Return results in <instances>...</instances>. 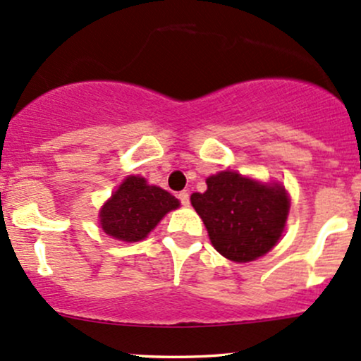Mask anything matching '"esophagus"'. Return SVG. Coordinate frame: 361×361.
Here are the masks:
<instances>
[{"label": "esophagus", "instance_id": "esophagus-1", "mask_svg": "<svg viewBox=\"0 0 361 361\" xmlns=\"http://www.w3.org/2000/svg\"><path fill=\"white\" fill-rule=\"evenodd\" d=\"M178 199H180L181 205H188V204H190V195H188V192H180V193H178Z\"/></svg>", "mask_w": 361, "mask_h": 361}]
</instances>
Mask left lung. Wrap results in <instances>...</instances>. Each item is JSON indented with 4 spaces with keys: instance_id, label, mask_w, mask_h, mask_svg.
Masks as SVG:
<instances>
[{
    "instance_id": "8db88e82",
    "label": "left lung",
    "mask_w": 361,
    "mask_h": 361,
    "mask_svg": "<svg viewBox=\"0 0 361 361\" xmlns=\"http://www.w3.org/2000/svg\"><path fill=\"white\" fill-rule=\"evenodd\" d=\"M190 200L214 248L235 262H250L271 250L290 211L283 187L257 183L235 171L207 178V190Z\"/></svg>"
}]
</instances>
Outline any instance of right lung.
Wrapping results in <instances>:
<instances>
[{
    "instance_id": "add662e5",
    "label": "right lung",
    "mask_w": 361,
    "mask_h": 361,
    "mask_svg": "<svg viewBox=\"0 0 361 361\" xmlns=\"http://www.w3.org/2000/svg\"><path fill=\"white\" fill-rule=\"evenodd\" d=\"M178 205V199L166 190L150 187L140 176H130L106 202L99 217L109 236L121 241H138Z\"/></svg>"
}]
</instances>
